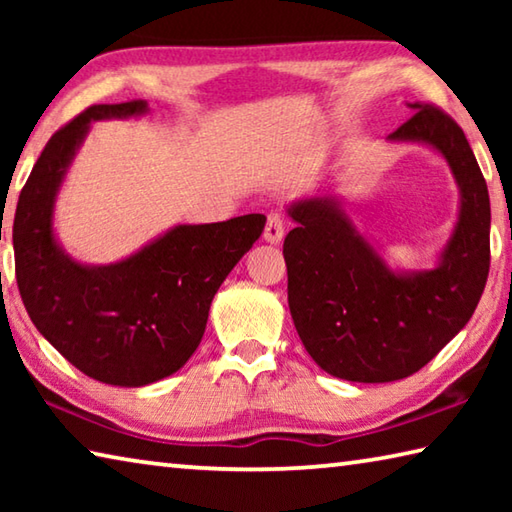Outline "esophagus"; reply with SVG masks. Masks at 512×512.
<instances>
[{
	"label": "esophagus",
	"mask_w": 512,
	"mask_h": 512,
	"mask_svg": "<svg viewBox=\"0 0 512 512\" xmlns=\"http://www.w3.org/2000/svg\"><path fill=\"white\" fill-rule=\"evenodd\" d=\"M284 237V219L280 212H271L266 219V228H264V239L268 244H280Z\"/></svg>",
	"instance_id": "1"
}]
</instances>
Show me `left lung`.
<instances>
[{"mask_svg": "<svg viewBox=\"0 0 512 512\" xmlns=\"http://www.w3.org/2000/svg\"><path fill=\"white\" fill-rule=\"evenodd\" d=\"M388 142L427 144L443 155L461 207L438 264L393 271L334 194L309 196L287 212L289 309L309 357L329 375L384 384L418 372L472 318L490 271V198L465 133L431 103Z\"/></svg>", "mask_w": 512, "mask_h": 512, "instance_id": "left-lung-1", "label": "left lung"}]
</instances>
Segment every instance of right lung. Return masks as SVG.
<instances>
[{"label":"right lung","instance_id":"right-lung-1","mask_svg":"<svg viewBox=\"0 0 512 512\" xmlns=\"http://www.w3.org/2000/svg\"><path fill=\"white\" fill-rule=\"evenodd\" d=\"M149 112L146 101L99 103L58 133L22 187L13 221L15 277L38 332L85 375L137 388L173 375L203 339L214 293L264 230V214L176 225L115 264L69 257L54 232L58 189L99 119Z\"/></svg>","mask_w":512,"mask_h":512}]
</instances>
